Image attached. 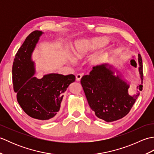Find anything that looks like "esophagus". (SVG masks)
Here are the masks:
<instances>
[{
    "instance_id": "esophagus-1",
    "label": "esophagus",
    "mask_w": 154,
    "mask_h": 154,
    "mask_svg": "<svg viewBox=\"0 0 154 154\" xmlns=\"http://www.w3.org/2000/svg\"><path fill=\"white\" fill-rule=\"evenodd\" d=\"M82 77H83V75L82 74H81V73L77 74L76 75V80L77 81H80V80L81 79V78H82Z\"/></svg>"
}]
</instances>
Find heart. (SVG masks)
<instances>
[{
    "label": "heart",
    "mask_w": 154,
    "mask_h": 154,
    "mask_svg": "<svg viewBox=\"0 0 154 154\" xmlns=\"http://www.w3.org/2000/svg\"><path fill=\"white\" fill-rule=\"evenodd\" d=\"M106 44L107 41L106 40H100V39L89 42H78L75 44L73 54L77 58H82L93 49L104 46Z\"/></svg>",
    "instance_id": "heart-1"
}]
</instances>
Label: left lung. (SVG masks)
Returning <instances> with one entry per match:
<instances>
[{"label":"left lung","instance_id":"8db88e82","mask_svg":"<svg viewBox=\"0 0 154 154\" xmlns=\"http://www.w3.org/2000/svg\"><path fill=\"white\" fill-rule=\"evenodd\" d=\"M139 72L143 81V64L138 54ZM106 64L93 67L89 75L81 78V84L90 106L95 115L110 122L127 115L138 99L140 93L133 96L128 94L129 85L119 76L113 75ZM142 85L137 87L142 89Z\"/></svg>","mask_w":154,"mask_h":154}]
</instances>
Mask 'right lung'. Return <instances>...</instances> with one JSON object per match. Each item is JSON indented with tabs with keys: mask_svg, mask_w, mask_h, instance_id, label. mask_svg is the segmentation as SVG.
<instances>
[{
	"mask_svg": "<svg viewBox=\"0 0 154 154\" xmlns=\"http://www.w3.org/2000/svg\"><path fill=\"white\" fill-rule=\"evenodd\" d=\"M42 32H32L19 48L12 65V83L16 99L29 116L41 121L55 119L60 110L63 93L75 81L73 74L51 73L42 79L34 77L32 51Z\"/></svg>",
	"mask_w": 154,
	"mask_h": 154,
	"instance_id": "1",
	"label": "right lung"
}]
</instances>
